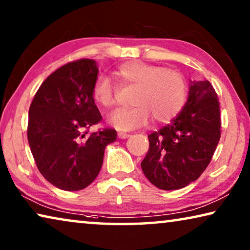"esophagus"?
Wrapping results in <instances>:
<instances>
[{
	"instance_id": "obj_1",
	"label": "esophagus",
	"mask_w": 250,
	"mask_h": 250,
	"mask_svg": "<svg viewBox=\"0 0 250 250\" xmlns=\"http://www.w3.org/2000/svg\"><path fill=\"white\" fill-rule=\"evenodd\" d=\"M130 135L129 133H125V132H119L118 133V137L120 138V139H126Z\"/></svg>"
}]
</instances>
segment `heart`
<instances>
[{
  "label": "heart",
  "mask_w": 250,
  "mask_h": 250,
  "mask_svg": "<svg viewBox=\"0 0 250 250\" xmlns=\"http://www.w3.org/2000/svg\"><path fill=\"white\" fill-rule=\"evenodd\" d=\"M120 85L136 87L131 109L119 110L110 118V124L122 131L147 125L151 117L157 124H165L176 117L183 107L188 85L180 72L144 62L130 61L113 72ZM92 98L103 109L115 103V89L105 77L96 78Z\"/></svg>",
  "instance_id": "b5f03b06"
}]
</instances>
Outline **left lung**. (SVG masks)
Here are the masks:
<instances>
[{"label": "left lung", "instance_id": "left-lung-1", "mask_svg": "<svg viewBox=\"0 0 250 250\" xmlns=\"http://www.w3.org/2000/svg\"><path fill=\"white\" fill-rule=\"evenodd\" d=\"M220 105L208 81L189 82L188 98L169 125L148 136L141 168L156 188L173 191L201 176L221 136Z\"/></svg>", "mask_w": 250, "mask_h": 250}]
</instances>
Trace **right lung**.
Segmentation results:
<instances>
[{
  "label": "right lung",
  "mask_w": 250,
  "mask_h": 250,
  "mask_svg": "<svg viewBox=\"0 0 250 250\" xmlns=\"http://www.w3.org/2000/svg\"><path fill=\"white\" fill-rule=\"evenodd\" d=\"M99 68L93 59L68 62L40 85L29 109L28 141L42 176L64 191H80L95 180L114 129L87 135L102 115L92 98Z\"/></svg>",
  "instance_id": "1"
}]
</instances>
